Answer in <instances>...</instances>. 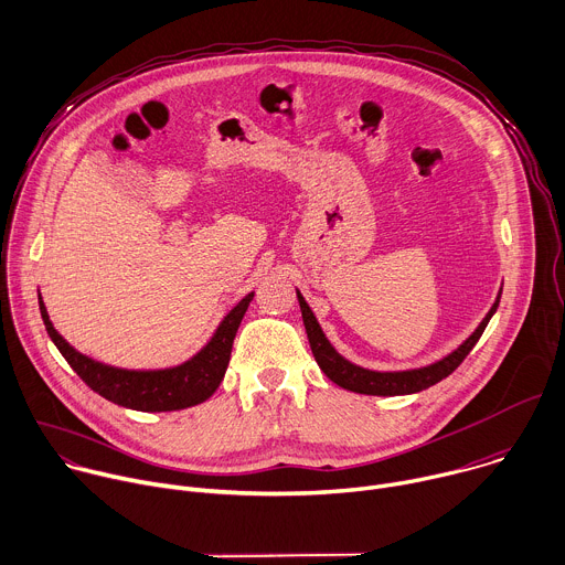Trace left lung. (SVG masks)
I'll list each match as a JSON object with an SVG mask.
<instances>
[{"label":"left lung","instance_id":"1","mask_svg":"<svg viewBox=\"0 0 565 565\" xmlns=\"http://www.w3.org/2000/svg\"><path fill=\"white\" fill-rule=\"evenodd\" d=\"M499 300H501V291L497 296V302L488 311V316L477 327V331L468 338V341L459 350H455L452 354L445 356L443 361H438L434 365H427V367H420V370H407V372H372V370H363L359 365H352L350 361H345L341 354H338L329 345V341L324 338V333H322L313 311L309 309V305L305 302L302 294L298 291L302 322H305L307 338H309V345H311V354H313L318 367L327 374L329 381H333L335 385H341L343 390H350V392H356V394H370V396L414 394V392H423V390L436 385L438 381L447 379L449 374H452L466 361V356L479 343L481 333L486 331L492 313L499 307Z\"/></svg>","mask_w":565,"mask_h":565}]
</instances>
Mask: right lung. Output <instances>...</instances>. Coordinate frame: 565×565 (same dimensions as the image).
<instances>
[{
    "instance_id": "obj_1",
    "label": "right lung",
    "mask_w": 565,
    "mask_h": 565,
    "mask_svg": "<svg viewBox=\"0 0 565 565\" xmlns=\"http://www.w3.org/2000/svg\"><path fill=\"white\" fill-rule=\"evenodd\" d=\"M252 298L254 294L245 296L227 316H224L209 345L198 356H193L184 365L156 372L110 367L75 352L49 320L42 296L40 311L51 341L93 392H97L110 403L138 412H173L204 403L217 390V385L224 379V372H227L234 338Z\"/></svg>"
}]
</instances>
